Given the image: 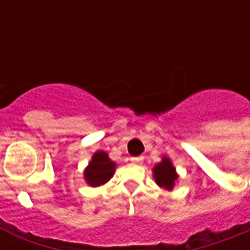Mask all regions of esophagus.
Here are the masks:
<instances>
[{"mask_svg":"<svg viewBox=\"0 0 250 250\" xmlns=\"http://www.w3.org/2000/svg\"><path fill=\"white\" fill-rule=\"evenodd\" d=\"M130 160H131L134 164H140V163H143L144 158H143V156H138V158H131Z\"/></svg>","mask_w":250,"mask_h":250,"instance_id":"1","label":"esophagus"}]
</instances>
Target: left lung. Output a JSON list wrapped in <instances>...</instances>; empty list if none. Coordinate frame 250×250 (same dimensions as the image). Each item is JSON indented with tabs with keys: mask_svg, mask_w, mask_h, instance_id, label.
Wrapping results in <instances>:
<instances>
[{
	"mask_svg": "<svg viewBox=\"0 0 250 250\" xmlns=\"http://www.w3.org/2000/svg\"><path fill=\"white\" fill-rule=\"evenodd\" d=\"M151 170L152 176H154L155 183L159 187L165 189V190H173L179 179L175 167L173 165V161L170 160L167 156H163L160 163L154 165Z\"/></svg>",
	"mask_w": 250,
	"mask_h": 250,
	"instance_id": "left-lung-1",
	"label": "left lung"
}]
</instances>
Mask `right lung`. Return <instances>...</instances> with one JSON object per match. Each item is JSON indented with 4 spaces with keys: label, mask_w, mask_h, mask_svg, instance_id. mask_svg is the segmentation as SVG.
I'll use <instances>...</instances> for the list:
<instances>
[{
    "label": "right lung",
    "mask_w": 250,
    "mask_h": 250,
    "mask_svg": "<svg viewBox=\"0 0 250 250\" xmlns=\"http://www.w3.org/2000/svg\"><path fill=\"white\" fill-rule=\"evenodd\" d=\"M115 170L116 163L109 158V154L104 150H98L83 170V179L87 185L98 188L109 182L114 176Z\"/></svg>",
    "instance_id": "right-lung-1"
}]
</instances>
